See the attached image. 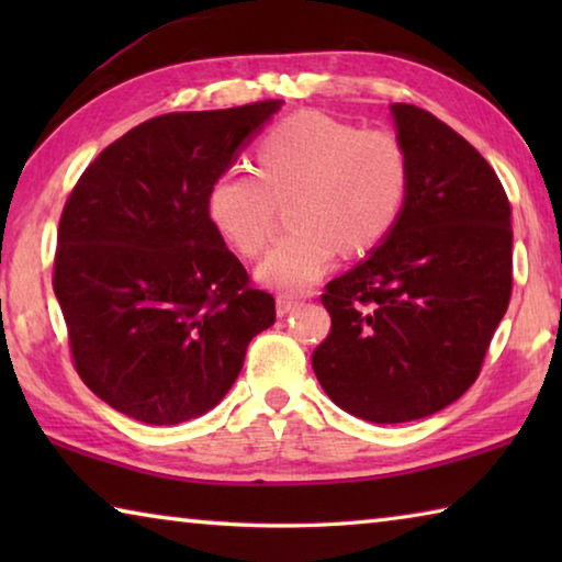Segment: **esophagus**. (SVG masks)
<instances>
[{"mask_svg": "<svg viewBox=\"0 0 562 562\" xmlns=\"http://www.w3.org/2000/svg\"><path fill=\"white\" fill-rule=\"evenodd\" d=\"M294 307H297V300L288 297V294H280V297H278V315H280V317L290 315V312H292Z\"/></svg>", "mask_w": 562, "mask_h": 562, "instance_id": "esophagus-1", "label": "esophagus"}]
</instances>
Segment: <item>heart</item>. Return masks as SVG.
Instances as JSON below:
<instances>
[{
	"instance_id": "obj_1",
	"label": "heart",
	"mask_w": 562,
	"mask_h": 562,
	"mask_svg": "<svg viewBox=\"0 0 562 562\" xmlns=\"http://www.w3.org/2000/svg\"><path fill=\"white\" fill-rule=\"evenodd\" d=\"M252 173L221 170L207 186L205 213L215 233L255 258L268 245L278 205L290 200L294 231L260 262V282L304 292L341 247L359 255L382 245L402 217L408 158L392 131L357 128L325 113H297L270 128L255 146Z\"/></svg>"
}]
</instances>
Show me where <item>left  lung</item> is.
<instances>
[{"instance_id": "8db88e82", "label": "left lung", "mask_w": 562, "mask_h": 562, "mask_svg": "<svg viewBox=\"0 0 562 562\" xmlns=\"http://www.w3.org/2000/svg\"><path fill=\"white\" fill-rule=\"evenodd\" d=\"M408 158L406 205L369 258L331 280V329L312 351L322 389L374 424L431 416L481 374L513 290L510 203L469 140L394 103Z\"/></svg>"}]
</instances>
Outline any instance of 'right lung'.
<instances>
[{"mask_svg": "<svg viewBox=\"0 0 562 562\" xmlns=\"http://www.w3.org/2000/svg\"><path fill=\"white\" fill-rule=\"evenodd\" d=\"M278 99L164 113L123 133L83 170L54 255L74 369L111 408L170 426L205 414L274 322L207 221L211 180Z\"/></svg>", "mask_w": 562, "mask_h": 562, "instance_id": "1", "label": "right lung"}]
</instances>
